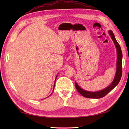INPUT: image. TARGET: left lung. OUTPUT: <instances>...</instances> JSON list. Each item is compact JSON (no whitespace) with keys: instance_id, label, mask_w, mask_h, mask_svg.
Masks as SVG:
<instances>
[{"instance_id":"1","label":"left lung","mask_w":129,"mask_h":129,"mask_svg":"<svg viewBox=\"0 0 129 129\" xmlns=\"http://www.w3.org/2000/svg\"><path fill=\"white\" fill-rule=\"evenodd\" d=\"M109 34H110V37L111 38L112 40H113L114 43V44L115 45L116 48V50L117 52V68H116V73L115 78L111 83L110 85H109L108 87H106L105 89L101 90V91H98V92H90L87 91L82 89L81 87H80L78 85L75 83V87L76 90L78 91L80 93V94L83 95V96L87 98H92V99H99L101 98L104 96H105L106 95H107L108 93L111 91L115 87L117 84H119V81L121 79V76H122V54L121 48L119 44L117 43L115 38L114 34L113 32L110 30L109 31Z\"/></svg>"}]
</instances>
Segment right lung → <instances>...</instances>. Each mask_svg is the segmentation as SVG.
Returning <instances> with one entry per match:
<instances>
[{
  "instance_id": "obj_1",
  "label": "right lung",
  "mask_w": 129,
  "mask_h": 129,
  "mask_svg": "<svg viewBox=\"0 0 129 129\" xmlns=\"http://www.w3.org/2000/svg\"><path fill=\"white\" fill-rule=\"evenodd\" d=\"M55 80H56V79H55Z\"/></svg>"
}]
</instances>
